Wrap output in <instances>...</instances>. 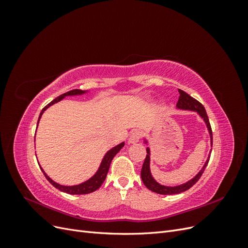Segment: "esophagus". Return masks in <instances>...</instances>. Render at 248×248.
Instances as JSON below:
<instances>
[{
    "label": "esophagus",
    "mask_w": 248,
    "mask_h": 248,
    "mask_svg": "<svg viewBox=\"0 0 248 248\" xmlns=\"http://www.w3.org/2000/svg\"><path fill=\"white\" fill-rule=\"evenodd\" d=\"M140 139V132L138 130H134L130 133V136L128 138V142L129 144H136Z\"/></svg>",
    "instance_id": "obj_1"
}]
</instances>
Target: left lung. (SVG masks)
<instances>
[{"label": "left lung", "mask_w": 248, "mask_h": 248, "mask_svg": "<svg viewBox=\"0 0 248 248\" xmlns=\"http://www.w3.org/2000/svg\"><path fill=\"white\" fill-rule=\"evenodd\" d=\"M179 100L177 103V109L178 110H189V111H194L197 112L199 115V117L204 121L206 127H207V130L209 133V137H210V146L212 147V130H211V126H210V122H209V119L207 116V112L205 108L202 107V104H201L198 100H196L194 98H192L191 96H189L186 92L182 91V90H179ZM142 140H144V144L146 146H149V140H147L146 137L142 138ZM212 149L210 150V152L208 154L207 159L204 163V166L200 170V171L198 174L194 176L193 178H191L188 181L182 183V184H179V185H175V186H168V185H163L160 184L159 182H157L156 180L154 179V177L152 176V172H151V168H150V162H151V149L150 147H147V156H146V159L144 161V164H142V168H141V171H140V177L142 180V183L145 184V186L147 187L148 189H150L153 192L156 193H159V194H178V193H181L187 189H189L191 186H193L196 184L199 179L201 178V176L202 175V172H204L207 164L209 162L210 159V154H211Z\"/></svg>", "instance_id": "1"}]
</instances>
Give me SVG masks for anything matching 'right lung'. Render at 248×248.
Segmentation results:
<instances>
[{
    "mask_svg": "<svg viewBox=\"0 0 248 248\" xmlns=\"http://www.w3.org/2000/svg\"><path fill=\"white\" fill-rule=\"evenodd\" d=\"M90 91H88V90H86V91H82V90H78V89H76V90H71V91L69 92H66L62 95H60L59 97H57L56 99L52 100L51 102H49L47 106L44 108L41 112H40V116L38 118V122H37V126H38V123L40 121V119L43 115V112L46 111L49 107L54 106L55 103L61 101L62 99H64L65 97L67 96H81V95H85L87 93H89ZM125 145V142L122 141L120 142V144H118L117 146L112 147L110 150H108V151L106 153V155L103 156V158L100 162V166L98 168V170H96L95 174L91 177L89 178L88 180H86V181L81 182L79 184H77V185H71V186H68V185H61L59 184L57 182H55L54 180H51L47 175L46 172L43 170V169L40 167L42 172L44 174V176H46V178L48 180V182L54 185L57 189L61 190L63 192H66V193H69V194H87V193H91L95 190H97L99 188V187L102 185V183L104 182V180H106L107 178V175L108 172V170H109V166H110V162L112 160V158L116 156V154L121 150Z\"/></svg>",
    "mask_w": 248,
    "mask_h": 248,
    "instance_id": "1",
    "label": "right lung"
}]
</instances>
